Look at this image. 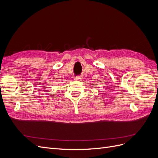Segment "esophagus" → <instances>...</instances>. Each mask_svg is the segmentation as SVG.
<instances>
[{
  "instance_id": "34e87169",
  "label": "esophagus",
  "mask_w": 158,
  "mask_h": 158,
  "mask_svg": "<svg viewBox=\"0 0 158 158\" xmlns=\"http://www.w3.org/2000/svg\"><path fill=\"white\" fill-rule=\"evenodd\" d=\"M74 79L76 80H80L82 79V77H81V76H76L74 77Z\"/></svg>"
}]
</instances>
